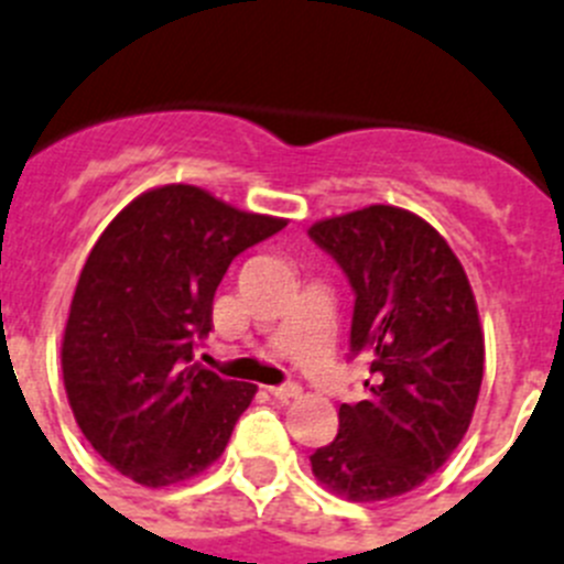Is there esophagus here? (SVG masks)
I'll return each instance as SVG.
<instances>
[{"mask_svg":"<svg viewBox=\"0 0 564 564\" xmlns=\"http://www.w3.org/2000/svg\"><path fill=\"white\" fill-rule=\"evenodd\" d=\"M270 392L275 394L278 401L289 403V401H292V398H297V394L303 392V387H300L297 381H286V383H278V387H270Z\"/></svg>","mask_w":564,"mask_h":564,"instance_id":"1","label":"esophagus"}]
</instances>
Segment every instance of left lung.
<instances>
[{
    "label": "left lung",
    "instance_id": "obj_1",
    "mask_svg": "<svg viewBox=\"0 0 564 564\" xmlns=\"http://www.w3.org/2000/svg\"><path fill=\"white\" fill-rule=\"evenodd\" d=\"M356 294L350 359H370L367 401L341 403L339 434L312 454L325 487L383 501L440 470L470 425L484 336L459 258L425 219L370 205L308 230Z\"/></svg>",
    "mask_w": 564,
    "mask_h": 564
}]
</instances>
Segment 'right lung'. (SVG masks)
<instances>
[{"label":"right lung","mask_w":564,"mask_h":564,"mask_svg":"<svg viewBox=\"0 0 564 564\" xmlns=\"http://www.w3.org/2000/svg\"><path fill=\"white\" fill-rule=\"evenodd\" d=\"M286 228L197 186L152 188L105 228L77 281L63 383L77 425L110 467L170 487L223 456L256 383L194 361L230 261Z\"/></svg>","instance_id":"obj_1"}]
</instances>
